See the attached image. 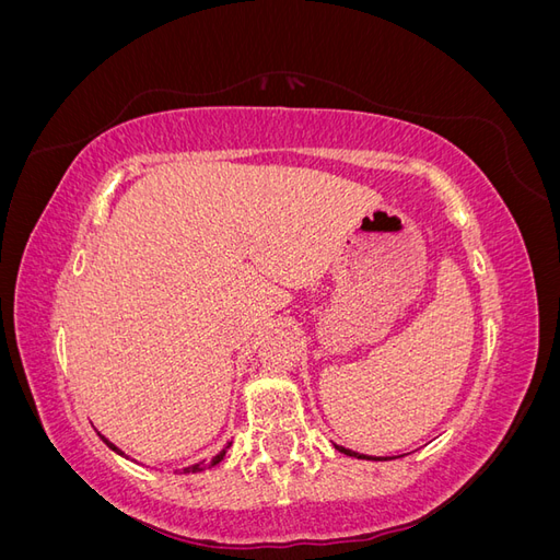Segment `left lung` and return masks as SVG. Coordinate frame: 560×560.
Listing matches in <instances>:
<instances>
[{
    "mask_svg": "<svg viewBox=\"0 0 560 560\" xmlns=\"http://www.w3.org/2000/svg\"><path fill=\"white\" fill-rule=\"evenodd\" d=\"M334 446H336V444H334ZM336 451H341L343 455H350V457H360V460H383V457L362 455V453H358V451H350V448H346V446H336Z\"/></svg>",
    "mask_w": 560,
    "mask_h": 560,
    "instance_id": "1",
    "label": "left lung"
}]
</instances>
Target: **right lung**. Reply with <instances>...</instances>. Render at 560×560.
<instances>
[{
  "instance_id": "add662e5",
  "label": "right lung",
  "mask_w": 560,
  "mask_h": 560,
  "mask_svg": "<svg viewBox=\"0 0 560 560\" xmlns=\"http://www.w3.org/2000/svg\"><path fill=\"white\" fill-rule=\"evenodd\" d=\"M100 434V432H97ZM100 439H103V442L114 451V453H118V455H124L126 457V453L121 451V448H118V446H114L112 442H109V439L105 436V434H100ZM231 446V444H229ZM226 446V448H229ZM226 448H222V451H219L214 457H212V460L208 463V460H200V463H196V465H189V467H184V469H179V474H194V471H202V469H210V467H214L217 463H222L224 460V455H226Z\"/></svg>"
}]
</instances>
